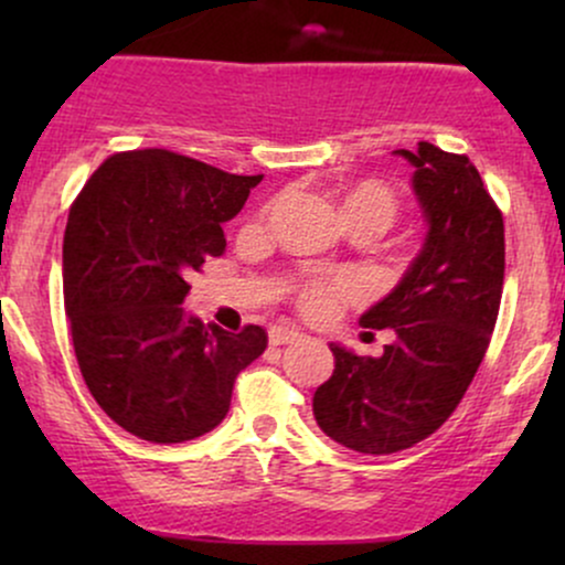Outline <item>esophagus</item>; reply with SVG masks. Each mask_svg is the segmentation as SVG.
<instances>
[{
  "label": "esophagus",
  "mask_w": 565,
  "mask_h": 565,
  "mask_svg": "<svg viewBox=\"0 0 565 565\" xmlns=\"http://www.w3.org/2000/svg\"><path fill=\"white\" fill-rule=\"evenodd\" d=\"M270 345H289V342H297L300 340V332H297L295 327H281V323H278V327H270Z\"/></svg>",
  "instance_id": "1"
}]
</instances>
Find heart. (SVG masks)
Listing matches in <instances>:
<instances>
[{
  "mask_svg": "<svg viewBox=\"0 0 565 565\" xmlns=\"http://www.w3.org/2000/svg\"><path fill=\"white\" fill-rule=\"evenodd\" d=\"M342 215H345L348 225L366 223L382 233L391 228L395 215H398V201H395V193L387 185L366 180V183L353 185L345 193V199H342ZM353 281H348V278L313 281L300 289V308L310 316H327L332 313L334 302L353 295Z\"/></svg>",
  "mask_w": 565,
  "mask_h": 565,
  "instance_id": "heart-1",
  "label": "heart"
}]
</instances>
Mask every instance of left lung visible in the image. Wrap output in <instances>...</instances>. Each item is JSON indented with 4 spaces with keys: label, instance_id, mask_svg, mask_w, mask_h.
<instances>
[{
    "label": "left lung",
    "instance_id": "left-lung-1",
    "mask_svg": "<svg viewBox=\"0 0 565 565\" xmlns=\"http://www.w3.org/2000/svg\"><path fill=\"white\" fill-rule=\"evenodd\" d=\"M414 167L425 244L369 329H393L380 359L332 342L334 372L313 395L329 438L361 454H393L436 433L462 401L494 332L504 281V223L468 157L419 142L395 151Z\"/></svg>",
    "mask_w": 565,
    "mask_h": 565
}]
</instances>
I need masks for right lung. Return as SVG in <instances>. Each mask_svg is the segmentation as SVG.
<instances>
[{"instance_id":"right-lung-1","label":"right lung","mask_w":565,"mask_h":565,"mask_svg":"<svg viewBox=\"0 0 565 565\" xmlns=\"http://www.w3.org/2000/svg\"><path fill=\"white\" fill-rule=\"evenodd\" d=\"M263 174H231L164 148L114 153L68 212L63 295L93 398L127 433L183 444L215 430L233 382L268 348L185 313V276L225 252L223 223Z\"/></svg>"}]
</instances>
